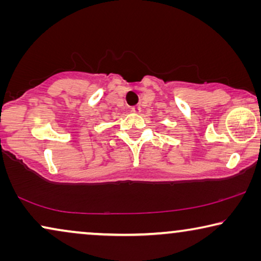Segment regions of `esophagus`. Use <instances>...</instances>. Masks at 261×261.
Returning <instances> with one entry per match:
<instances>
[{"mask_svg":"<svg viewBox=\"0 0 261 261\" xmlns=\"http://www.w3.org/2000/svg\"><path fill=\"white\" fill-rule=\"evenodd\" d=\"M130 112L134 113V114H139V113L141 112V108L139 106H135V107H133V108L130 109Z\"/></svg>","mask_w":261,"mask_h":261,"instance_id":"esophagus-1","label":"esophagus"}]
</instances>
